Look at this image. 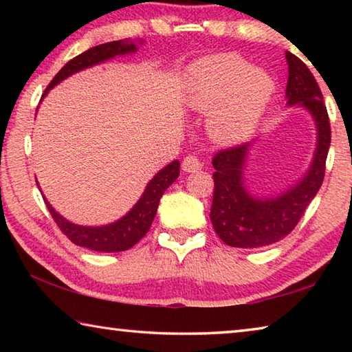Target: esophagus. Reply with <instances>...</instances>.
I'll return each mask as SVG.
<instances>
[{
    "label": "esophagus",
    "instance_id": "esophagus-1",
    "mask_svg": "<svg viewBox=\"0 0 352 352\" xmlns=\"http://www.w3.org/2000/svg\"><path fill=\"white\" fill-rule=\"evenodd\" d=\"M200 168H201V163L199 157H195V155H188V157H184L182 163V169L184 172H197Z\"/></svg>",
    "mask_w": 352,
    "mask_h": 352
}]
</instances>
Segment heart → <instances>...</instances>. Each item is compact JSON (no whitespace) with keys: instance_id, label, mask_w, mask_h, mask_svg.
<instances>
[{"instance_id":"heart-1","label":"heart","mask_w":352,"mask_h":352,"mask_svg":"<svg viewBox=\"0 0 352 352\" xmlns=\"http://www.w3.org/2000/svg\"><path fill=\"white\" fill-rule=\"evenodd\" d=\"M188 102L212 111L210 130L222 142H237L252 133L273 93V80L236 54L201 58L188 73Z\"/></svg>"}]
</instances>
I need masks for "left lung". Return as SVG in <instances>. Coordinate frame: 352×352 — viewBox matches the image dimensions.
<instances>
[{
	"mask_svg": "<svg viewBox=\"0 0 352 352\" xmlns=\"http://www.w3.org/2000/svg\"><path fill=\"white\" fill-rule=\"evenodd\" d=\"M285 58L289 63L287 104H301L312 113L318 130L317 152L307 175L295 188L272 199H256L243 188L242 169L248 144L220 148L214 155L216 172L210 217L214 231L230 247L258 248L283 239L294 231L323 183L331 144V122L323 94L305 62L289 51Z\"/></svg>",
	"mask_w": 352,
	"mask_h": 352,
	"instance_id": "8db88e82",
	"label": "left lung"
}]
</instances>
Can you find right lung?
Wrapping results in <instances>:
<instances>
[{
	"mask_svg": "<svg viewBox=\"0 0 352 352\" xmlns=\"http://www.w3.org/2000/svg\"><path fill=\"white\" fill-rule=\"evenodd\" d=\"M136 51V45L132 43L129 38L118 40V41H109V43L93 46L90 50L82 52L74 58L65 65V67L58 71L54 76V79L50 82V85L46 87L45 94L51 90L52 87L57 85L58 82L67 79L68 76L77 73L83 68L93 67L99 62L109 60V58L115 57L118 54H127V52ZM41 96V98H43ZM178 174H180V163L172 162L170 164L166 166L155 175L151 183L147 184V188L142 194V197L138 200L132 211L127 216H124L121 220L105 225V226H80L68 222L67 219H63L60 214L54 211L47 201L45 204L47 206V211L51 212L52 219L60 228L62 233L68 237V239L76 243L79 247H85L94 250V252H104V253H115V252H126V250L132 248L135 243H138L142 237L151 228L153 222L155 214L158 210V204L164 190L168 189L172 183L177 180Z\"/></svg>",
	"mask_w": 352,
	"mask_h": 352,
	"instance_id": "obj_1",
	"label": "right lung"
}]
</instances>
